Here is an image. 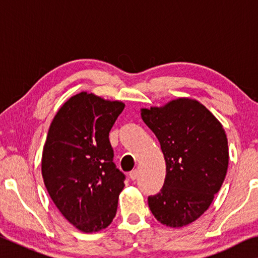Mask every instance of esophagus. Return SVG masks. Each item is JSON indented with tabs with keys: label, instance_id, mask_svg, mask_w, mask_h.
<instances>
[{
	"label": "esophagus",
	"instance_id": "34e87169",
	"mask_svg": "<svg viewBox=\"0 0 258 258\" xmlns=\"http://www.w3.org/2000/svg\"><path fill=\"white\" fill-rule=\"evenodd\" d=\"M128 176H130V178L132 181H134V180H137L138 178V176H139V172L137 171V169H134V171H132V172H130V174H128Z\"/></svg>",
	"mask_w": 258,
	"mask_h": 258
}]
</instances>
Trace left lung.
Here are the masks:
<instances>
[{"mask_svg":"<svg viewBox=\"0 0 258 258\" xmlns=\"http://www.w3.org/2000/svg\"><path fill=\"white\" fill-rule=\"evenodd\" d=\"M141 117L166 161L164 185L148 198L150 211L161 224L182 228L207 211L223 184L229 165L225 131L204 104L189 98L141 109Z\"/></svg>","mask_w":258,"mask_h":258,"instance_id":"obj_1","label":"left lung"}]
</instances>
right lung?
Wrapping results in <instances>:
<instances>
[{
  "label": "right lung",
  "instance_id": "obj_1",
  "mask_svg": "<svg viewBox=\"0 0 258 258\" xmlns=\"http://www.w3.org/2000/svg\"><path fill=\"white\" fill-rule=\"evenodd\" d=\"M125 104L81 92L62 104L50 125L42 176L56 208L85 233L116 216L125 175L113 163L109 132Z\"/></svg>",
  "mask_w": 258,
  "mask_h": 258
}]
</instances>
